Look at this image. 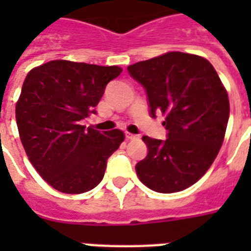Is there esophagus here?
<instances>
[{
  "mask_svg": "<svg viewBox=\"0 0 251 251\" xmlns=\"http://www.w3.org/2000/svg\"><path fill=\"white\" fill-rule=\"evenodd\" d=\"M125 137L127 141H134V139H138V135H135V134H131V133H125Z\"/></svg>",
  "mask_w": 251,
  "mask_h": 251,
  "instance_id": "esophagus-1",
  "label": "esophagus"
}]
</instances>
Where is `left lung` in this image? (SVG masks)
Here are the masks:
<instances>
[{
    "mask_svg": "<svg viewBox=\"0 0 251 251\" xmlns=\"http://www.w3.org/2000/svg\"><path fill=\"white\" fill-rule=\"evenodd\" d=\"M146 90L151 117L163 113L167 139L142 138L147 156L135 165L142 182L157 193L191 186L218 156L229 118V100L214 66L203 57L168 52L130 65Z\"/></svg>",
    "mask_w": 251,
    "mask_h": 251,
    "instance_id": "left-lung-1",
    "label": "left lung"
}]
</instances>
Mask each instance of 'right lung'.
<instances>
[{
    "instance_id": "1",
    "label": "right lung",
    "mask_w": 251,
    "mask_h": 251,
    "mask_svg": "<svg viewBox=\"0 0 251 251\" xmlns=\"http://www.w3.org/2000/svg\"><path fill=\"white\" fill-rule=\"evenodd\" d=\"M121 72L118 66L56 60L25 76L15 106L19 137L29 161L53 189L82 194L104 177L108 157L125 135L82 124L96 113L106 84Z\"/></svg>"
}]
</instances>
